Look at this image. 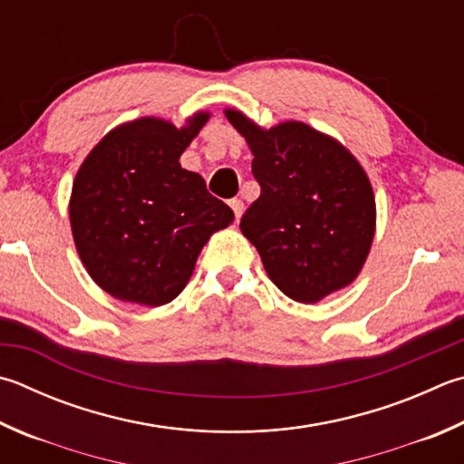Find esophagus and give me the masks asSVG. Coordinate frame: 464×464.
<instances>
[{
  "label": "esophagus",
  "instance_id": "1",
  "mask_svg": "<svg viewBox=\"0 0 464 464\" xmlns=\"http://www.w3.org/2000/svg\"><path fill=\"white\" fill-rule=\"evenodd\" d=\"M229 207L233 208L235 218H237V221H239V217L243 215V208H246V207H243V200H239V198H231V200H229Z\"/></svg>",
  "mask_w": 464,
  "mask_h": 464
}]
</instances>
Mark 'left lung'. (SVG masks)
<instances>
[{
	"mask_svg": "<svg viewBox=\"0 0 464 464\" xmlns=\"http://www.w3.org/2000/svg\"><path fill=\"white\" fill-rule=\"evenodd\" d=\"M227 120L254 154L251 174L261 192L239 227L272 282L298 302H318L351 284L375 233V198L363 168L306 123L261 130L233 109Z\"/></svg>",
	"mask_w": 464,
	"mask_h": 464,
	"instance_id": "1",
	"label": "left lung"
}]
</instances>
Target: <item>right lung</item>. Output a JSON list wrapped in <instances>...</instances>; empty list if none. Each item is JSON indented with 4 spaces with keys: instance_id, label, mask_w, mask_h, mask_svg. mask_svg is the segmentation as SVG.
<instances>
[{
    "instance_id": "add662e5",
    "label": "right lung",
    "mask_w": 464,
    "mask_h": 464,
    "mask_svg": "<svg viewBox=\"0 0 464 464\" xmlns=\"http://www.w3.org/2000/svg\"><path fill=\"white\" fill-rule=\"evenodd\" d=\"M207 120L197 113L182 130L154 117L125 123L82 162L72 237L89 276L111 296L144 306L174 300L210 235L233 221L203 176L179 162Z\"/></svg>"
}]
</instances>
